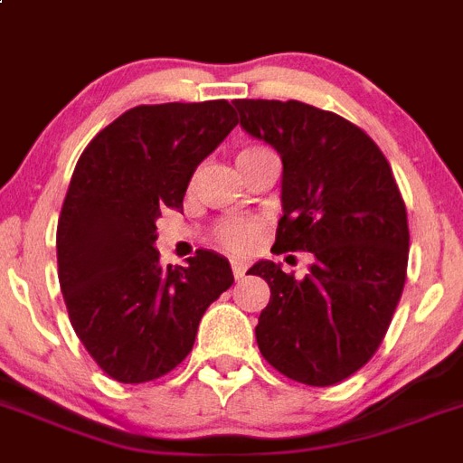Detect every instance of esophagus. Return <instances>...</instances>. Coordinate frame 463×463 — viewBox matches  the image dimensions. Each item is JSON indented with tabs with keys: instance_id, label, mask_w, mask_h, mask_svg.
<instances>
[{
	"instance_id": "1",
	"label": "esophagus",
	"mask_w": 463,
	"mask_h": 463,
	"mask_svg": "<svg viewBox=\"0 0 463 463\" xmlns=\"http://www.w3.org/2000/svg\"><path fill=\"white\" fill-rule=\"evenodd\" d=\"M244 270H247V268H244L242 260H232V275H235V279H240V277L244 275Z\"/></svg>"
}]
</instances>
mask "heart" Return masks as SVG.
I'll return each instance as SVG.
<instances>
[{"mask_svg":"<svg viewBox=\"0 0 463 463\" xmlns=\"http://www.w3.org/2000/svg\"><path fill=\"white\" fill-rule=\"evenodd\" d=\"M249 151H256V148H247L242 154ZM219 240L223 247L232 249V251H244V249L251 244L254 240V223H247V221H228L219 228Z\"/></svg>","mask_w":463,"mask_h":463,"instance_id":"1","label":"heart"}]
</instances>
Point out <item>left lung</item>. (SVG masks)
Returning <instances> with one entry per match:
<instances>
[{
  "label": "left lung",
  "mask_w": 463,
  "mask_h": 463,
  "mask_svg": "<svg viewBox=\"0 0 463 463\" xmlns=\"http://www.w3.org/2000/svg\"><path fill=\"white\" fill-rule=\"evenodd\" d=\"M240 126L281 158L275 251H309L303 279L259 260L270 287L256 343L281 375L331 387L368 364L401 300L408 214L387 158L361 128L309 104L235 99Z\"/></svg>",
  "instance_id": "1"
}]
</instances>
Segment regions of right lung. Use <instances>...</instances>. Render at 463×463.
<instances>
[{"label":"right lung","mask_w":463,"mask_h":463,"mask_svg":"<svg viewBox=\"0 0 463 463\" xmlns=\"http://www.w3.org/2000/svg\"><path fill=\"white\" fill-rule=\"evenodd\" d=\"M237 126L226 99L142 104L81 154L58 221V277L76 335L109 377L139 384L182 364L204 309L235 281L200 249L160 265L156 221L182 209L198 165Z\"/></svg>","instance_id":"obj_1"}]
</instances>
